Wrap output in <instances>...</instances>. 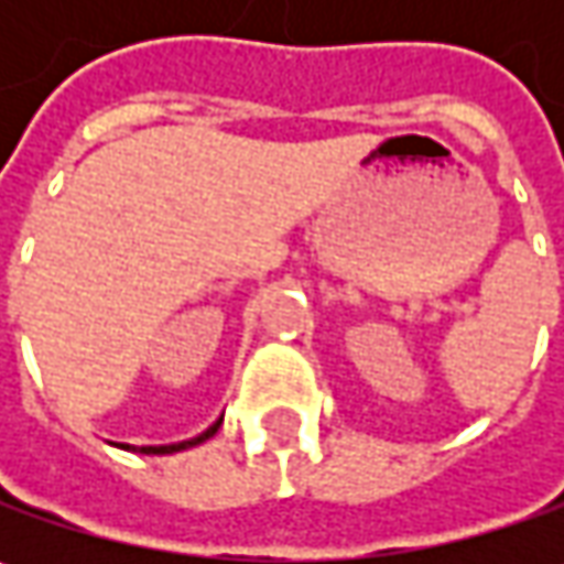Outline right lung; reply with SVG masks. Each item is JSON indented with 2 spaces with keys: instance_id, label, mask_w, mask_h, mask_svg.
<instances>
[{
  "instance_id": "1",
  "label": "right lung",
  "mask_w": 564,
  "mask_h": 564,
  "mask_svg": "<svg viewBox=\"0 0 564 564\" xmlns=\"http://www.w3.org/2000/svg\"><path fill=\"white\" fill-rule=\"evenodd\" d=\"M219 423H223V421H216V423H213V426H209V430H204L200 436H194V440H187V443L141 445V452H143V455H172V452H182V448H191V445H200V443H206V440H209V436H213L216 430H219ZM121 448H124V445H121Z\"/></svg>"
}]
</instances>
